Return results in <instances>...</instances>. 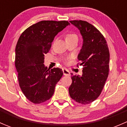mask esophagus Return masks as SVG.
Listing matches in <instances>:
<instances>
[{"label": "esophagus", "mask_w": 127, "mask_h": 127, "mask_svg": "<svg viewBox=\"0 0 127 127\" xmlns=\"http://www.w3.org/2000/svg\"><path fill=\"white\" fill-rule=\"evenodd\" d=\"M63 74L64 75H67V76H69L71 74H70V72L66 68H63Z\"/></svg>", "instance_id": "esophagus-1"}]
</instances>
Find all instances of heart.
<instances>
[{
  "label": "heart",
  "instance_id": "heart-1",
  "mask_svg": "<svg viewBox=\"0 0 127 127\" xmlns=\"http://www.w3.org/2000/svg\"><path fill=\"white\" fill-rule=\"evenodd\" d=\"M77 37V35L75 34H73V33H69V34H67L66 37V40H68L70 39H72V38Z\"/></svg>",
  "mask_w": 127,
  "mask_h": 127
}]
</instances>
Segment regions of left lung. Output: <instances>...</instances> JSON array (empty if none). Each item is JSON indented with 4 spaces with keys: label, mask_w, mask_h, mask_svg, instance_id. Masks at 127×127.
<instances>
[{
    "label": "left lung",
    "mask_w": 127,
    "mask_h": 127,
    "mask_svg": "<svg viewBox=\"0 0 127 127\" xmlns=\"http://www.w3.org/2000/svg\"><path fill=\"white\" fill-rule=\"evenodd\" d=\"M70 23L82 36L83 44L77 58L84 67L82 75L71 76L72 82L69 93L77 103L90 104L101 94L108 77L109 48L104 36L94 26L82 20Z\"/></svg>",
    "instance_id": "1"
}]
</instances>
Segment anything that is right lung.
<instances>
[{"instance_id": "obj_1", "label": "right lung", "mask_w": 127, "mask_h": 127, "mask_svg": "<svg viewBox=\"0 0 127 127\" xmlns=\"http://www.w3.org/2000/svg\"><path fill=\"white\" fill-rule=\"evenodd\" d=\"M70 25L67 21H41L21 34L15 48V67L19 85L30 101L39 104L52 98L61 69L45 67L44 55L50 50L55 37Z\"/></svg>"}]
</instances>
